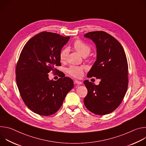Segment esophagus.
<instances>
[{
	"instance_id": "1",
	"label": "esophagus",
	"mask_w": 146,
	"mask_h": 146,
	"mask_svg": "<svg viewBox=\"0 0 146 146\" xmlns=\"http://www.w3.org/2000/svg\"><path fill=\"white\" fill-rule=\"evenodd\" d=\"M74 83H75V84H76L80 85V84H82V82H81V81H78V80H74Z\"/></svg>"
}]
</instances>
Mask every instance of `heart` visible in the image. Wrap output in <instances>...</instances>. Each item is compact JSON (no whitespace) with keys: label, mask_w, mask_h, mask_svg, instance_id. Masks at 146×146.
<instances>
[{"label":"heart","mask_w":146,"mask_h":146,"mask_svg":"<svg viewBox=\"0 0 146 146\" xmlns=\"http://www.w3.org/2000/svg\"><path fill=\"white\" fill-rule=\"evenodd\" d=\"M73 46L74 49L83 57L88 56L91 50V47L88 44L80 40H76ZM68 53L69 50L66 48L61 50L59 54V58L61 62H64L66 60ZM67 72L73 77H80L83 73V68L72 66L67 69Z\"/></svg>","instance_id":"1"}]
</instances>
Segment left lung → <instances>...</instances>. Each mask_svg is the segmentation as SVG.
<instances>
[{"mask_svg":"<svg viewBox=\"0 0 146 146\" xmlns=\"http://www.w3.org/2000/svg\"><path fill=\"white\" fill-rule=\"evenodd\" d=\"M84 37L92 40L96 48V60L87 77L100 80L99 85L84 81L88 90L84 105L95 114H108L119 106L127 91V56L119 41L105 32H91Z\"/></svg>","mask_w":146,"mask_h":146,"instance_id":"obj_1","label":"left lung"}]
</instances>
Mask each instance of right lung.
<instances>
[{"label": "right lung", "mask_w": 146, "mask_h": 146, "mask_svg": "<svg viewBox=\"0 0 146 146\" xmlns=\"http://www.w3.org/2000/svg\"><path fill=\"white\" fill-rule=\"evenodd\" d=\"M70 39L59 34L42 32L24 46L16 66V81L21 96L33 112L48 116L60 108L67 94L73 88V80L63 76L50 80L48 73L58 71L59 54Z\"/></svg>", "instance_id": "1"}]
</instances>
